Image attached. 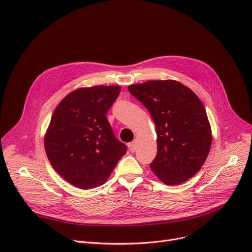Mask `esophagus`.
Returning <instances> with one entry per match:
<instances>
[{
	"instance_id": "obj_1",
	"label": "esophagus",
	"mask_w": 252,
	"mask_h": 252,
	"mask_svg": "<svg viewBox=\"0 0 252 252\" xmlns=\"http://www.w3.org/2000/svg\"><path fill=\"white\" fill-rule=\"evenodd\" d=\"M127 146H128V149H129L130 152H135L136 147H137V142H136V141L130 142V143H128Z\"/></svg>"
}]
</instances>
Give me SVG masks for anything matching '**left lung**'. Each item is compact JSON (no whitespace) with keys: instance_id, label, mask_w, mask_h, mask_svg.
<instances>
[{"instance_id":"obj_1","label":"left lung","mask_w":252,"mask_h":252,"mask_svg":"<svg viewBox=\"0 0 252 252\" xmlns=\"http://www.w3.org/2000/svg\"><path fill=\"white\" fill-rule=\"evenodd\" d=\"M127 89L148 109L156 126L157 154L150 164L155 176L169 186L194 177L205 162L213 141L200 99L171 79Z\"/></svg>"}]
</instances>
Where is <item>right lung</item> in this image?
<instances>
[{
    "mask_svg": "<svg viewBox=\"0 0 252 252\" xmlns=\"http://www.w3.org/2000/svg\"><path fill=\"white\" fill-rule=\"evenodd\" d=\"M121 90L118 86L77 89L58 104L52 115L45 136L48 159L76 188L101 186L126 152L106 117Z\"/></svg>",
    "mask_w": 252,
    "mask_h": 252,
    "instance_id": "obj_1",
    "label": "right lung"
}]
</instances>
